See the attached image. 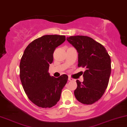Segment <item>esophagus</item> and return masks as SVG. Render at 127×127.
Segmentation results:
<instances>
[{
  "label": "esophagus",
  "mask_w": 127,
  "mask_h": 127,
  "mask_svg": "<svg viewBox=\"0 0 127 127\" xmlns=\"http://www.w3.org/2000/svg\"><path fill=\"white\" fill-rule=\"evenodd\" d=\"M68 81H74V79L73 78H72L71 77H68Z\"/></svg>",
  "instance_id": "esophagus-1"
}]
</instances>
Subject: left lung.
<instances>
[{
    "label": "left lung",
    "mask_w": 127,
    "mask_h": 127,
    "mask_svg": "<svg viewBox=\"0 0 127 127\" xmlns=\"http://www.w3.org/2000/svg\"><path fill=\"white\" fill-rule=\"evenodd\" d=\"M78 53L79 67H85L84 81H76L74 95L78 101L85 104L97 102L104 94L111 74V59L104 47L94 39L77 35L67 38Z\"/></svg>",
    "instance_id": "8db88e82"
}]
</instances>
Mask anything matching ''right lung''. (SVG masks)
Instances as JSON below:
<instances>
[{
  "instance_id": "right-lung-1",
  "label": "right lung",
  "mask_w": 127,
  "mask_h": 127,
  "mask_svg": "<svg viewBox=\"0 0 127 127\" xmlns=\"http://www.w3.org/2000/svg\"><path fill=\"white\" fill-rule=\"evenodd\" d=\"M65 40L64 35H47L31 42L24 50L20 64V77L28 99L42 108L53 107L60 100L68 76L50 75L49 64L56 48Z\"/></svg>"
}]
</instances>
